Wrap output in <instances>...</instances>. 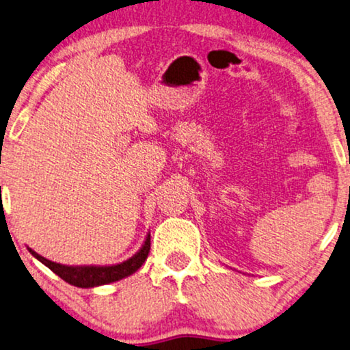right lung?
Listing matches in <instances>:
<instances>
[{"label": "right lung", "instance_id": "obj_1", "mask_svg": "<svg viewBox=\"0 0 350 350\" xmlns=\"http://www.w3.org/2000/svg\"><path fill=\"white\" fill-rule=\"evenodd\" d=\"M29 248V246H27ZM30 254L40 260L41 264H44L46 267H49L55 275H59L62 280H65L70 285L78 286V288H94L100 285H109V283L123 280L129 275H133L134 272H137V269L142 267V264L146 262L148 251H150V232H148L146 240L141 246V250L136 254H133L131 258L123 260L120 264H110V265H65L59 262H53V260L43 258L36 251L29 248Z\"/></svg>", "mask_w": 350, "mask_h": 350}]
</instances>
